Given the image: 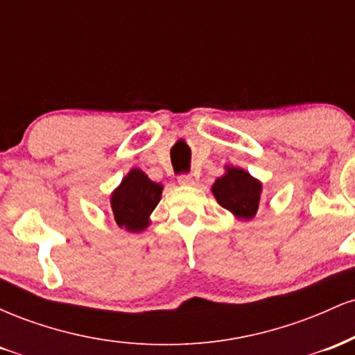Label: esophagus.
<instances>
[{
	"mask_svg": "<svg viewBox=\"0 0 355 355\" xmlns=\"http://www.w3.org/2000/svg\"><path fill=\"white\" fill-rule=\"evenodd\" d=\"M178 183H180V185H193L195 180L191 175H180V177H178Z\"/></svg>",
	"mask_w": 355,
	"mask_h": 355,
	"instance_id": "34e87169",
	"label": "esophagus"
}]
</instances>
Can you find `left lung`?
<instances>
[{"instance_id": "obj_1", "label": "left lung", "mask_w": 355, "mask_h": 355, "mask_svg": "<svg viewBox=\"0 0 355 355\" xmlns=\"http://www.w3.org/2000/svg\"><path fill=\"white\" fill-rule=\"evenodd\" d=\"M211 193L220 207L240 220H250L259 210L262 182L239 166L225 165V173L211 185Z\"/></svg>"}]
</instances>
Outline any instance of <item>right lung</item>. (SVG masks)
<instances>
[{
  "label": "right lung",
  "instance_id": "obj_1",
  "mask_svg": "<svg viewBox=\"0 0 355 355\" xmlns=\"http://www.w3.org/2000/svg\"><path fill=\"white\" fill-rule=\"evenodd\" d=\"M162 191L164 185L150 180L144 170H130L110 197L116 225L137 234L144 232L150 225V215L160 202Z\"/></svg>",
  "mask_w": 355,
  "mask_h": 355
}]
</instances>
